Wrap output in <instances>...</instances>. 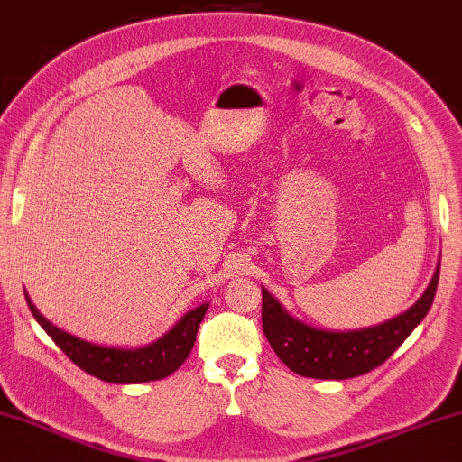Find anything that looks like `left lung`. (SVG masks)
<instances>
[{
    "mask_svg": "<svg viewBox=\"0 0 462 462\" xmlns=\"http://www.w3.org/2000/svg\"><path fill=\"white\" fill-rule=\"evenodd\" d=\"M440 263L415 305L395 319L360 331H321L300 323L262 289L263 336L292 373L309 379L344 381L381 366L428 315L436 297Z\"/></svg>",
    "mask_w": 462,
    "mask_h": 462,
    "instance_id": "left-lung-1",
    "label": "left lung"
}]
</instances>
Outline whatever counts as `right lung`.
I'll return each instance as SVG.
<instances>
[{"label":"right lung","instance_id":"right-lung-1","mask_svg":"<svg viewBox=\"0 0 462 462\" xmlns=\"http://www.w3.org/2000/svg\"><path fill=\"white\" fill-rule=\"evenodd\" d=\"M26 302L34 319L52 337V342L65 352L67 358L75 362L81 370H86L88 374L96 376V379L120 384L160 381L176 373L181 362L190 356L196 334H199V325L208 309L207 302H204L194 311L186 313L168 334L153 344L137 347V350H120V347L94 346L67 334V331L55 328L51 321L44 319L28 297Z\"/></svg>","mask_w":462,"mask_h":462}]
</instances>
